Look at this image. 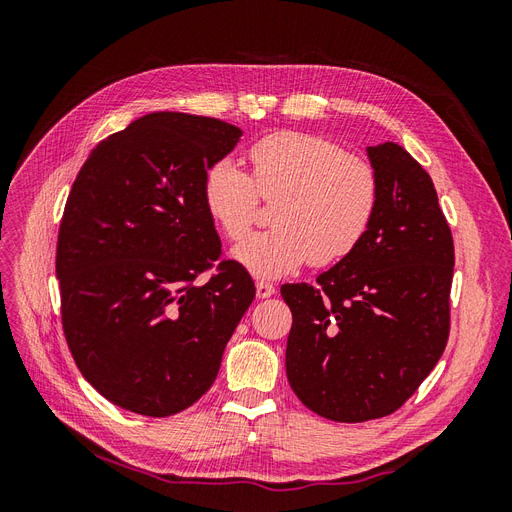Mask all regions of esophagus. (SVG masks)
<instances>
[{"label":"esophagus","instance_id":"obj_1","mask_svg":"<svg viewBox=\"0 0 512 512\" xmlns=\"http://www.w3.org/2000/svg\"><path fill=\"white\" fill-rule=\"evenodd\" d=\"M273 294H275L273 284H267V282H258L256 284V297L258 299H269V297H273Z\"/></svg>","mask_w":512,"mask_h":512}]
</instances>
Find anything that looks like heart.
<instances>
[{
	"instance_id": "1",
	"label": "heart",
	"mask_w": 512,
	"mask_h": 512,
	"mask_svg": "<svg viewBox=\"0 0 512 512\" xmlns=\"http://www.w3.org/2000/svg\"><path fill=\"white\" fill-rule=\"evenodd\" d=\"M252 175L237 160L213 162L203 179L209 218L230 241L252 228L258 194L277 200L271 228L254 232L232 258L260 280L290 275L312 260L329 267L361 245L378 213L380 183L365 160L327 136L277 132L250 149Z\"/></svg>"
}]
</instances>
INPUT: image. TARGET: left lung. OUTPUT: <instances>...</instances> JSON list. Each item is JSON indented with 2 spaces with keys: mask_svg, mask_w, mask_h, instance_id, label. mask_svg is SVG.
<instances>
[{
  "mask_svg": "<svg viewBox=\"0 0 512 512\" xmlns=\"http://www.w3.org/2000/svg\"><path fill=\"white\" fill-rule=\"evenodd\" d=\"M380 205L361 245L284 284L292 312L286 374L312 412L337 423L393 414L421 386L451 329L455 247L427 170L397 143L367 147Z\"/></svg>",
  "mask_w": 512,
  "mask_h": 512,
  "instance_id": "left-lung-1",
  "label": "left lung"
}]
</instances>
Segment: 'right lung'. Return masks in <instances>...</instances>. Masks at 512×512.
<instances>
[{"instance_id":"right-lung-1","label":"right lung","mask_w":512,"mask_h":512,"mask_svg":"<svg viewBox=\"0 0 512 512\" xmlns=\"http://www.w3.org/2000/svg\"><path fill=\"white\" fill-rule=\"evenodd\" d=\"M241 134L151 113L104 138L76 175L55 258L61 324L83 378L123 410L170 416L203 397L256 297L250 273L220 260L203 203L207 168Z\"/></svg>"}]
</instances>
